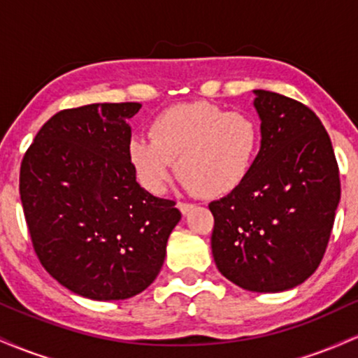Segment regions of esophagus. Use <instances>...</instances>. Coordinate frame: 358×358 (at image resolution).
Masks as SVG:
<instances>
[{
    "mask_svg": "<svg viewBox=\"0 0 358 358\" xmlns=\"http://www.w3.org/2000/svg\"><path fill=\"white\" fill-rule=\"evenodd\" d=\"M176 207H178V210L182 212L183 215H187V213L190 212L192 208L195 207V205H193V203H187V202H178V203H176Z\"/></svg>",
    "mask_w": 358,
    "mask_h": 358,
    "instance_id": "1",
    "label": "esophagus"
}]
</instances>
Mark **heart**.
I'll return each mask as SVG.
<instances>
[{"label":"heart","mask_w":358,"mask_h":358,"mask_svg":"<svg viewBox=\"0 0 358 358\" xmlns=\"http://www.w3.org/2000/svg\"><path fill=\"white\" fill-rule=\"evenodd\" d=\"M146 136H134L127 158L138 182L159 195L176 168L183 187L203 196H224L254 170L261 150V126L252 114L208 102L168 108L153 117Z\"/></svg>","instance_id":"heart-1"}]
</instances>
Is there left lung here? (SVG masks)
<instances>
[{"instance_id":"8db88e82","label":"left lung","mask_w":358,"mask_h":358,"mask_svg":"<svg viewBox=\"0 0 358 358\" xmlns=\"http://www.w3.org/2000/svg\"><path fill=\"white\" fill-rule=\"evenodd\" d=\"M261 151L249 178L208 205L212 254L234 285L278 293L320 266L340 202V173L322 121L308 106L254 90Z\"/></svg>"}]
</instances>
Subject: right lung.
I'll use <instances>...</instances> for the list:
<instances>
[{"label":"right lung","mask_w":358,"mask_h":358,"mask_svg":"<svg viewBox=\"0 0 358 358\" xmlns=\"http://www.w3.org/2000/svg\"><path fill=\"white\" fill-rule=\"evenodd\" d=\"M139 102L64 109L36 133L20 196L36 257L72 293L126 299L158 276L182 213L136 182L127 119Z\"/></svg>","instance_id":"add662e5"}]
</instances>
